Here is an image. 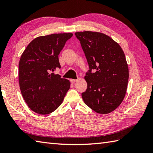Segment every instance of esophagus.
<instances>
[{
    "mask_svg": "<svg viewBox=\"0 0 153 153\" xmlns=\"http://www.w3.org/2000/svg\"><path fill=\"white\" fill-rule=\"evenodd\" d=\"M77 80H78V79H71L70 81H71V83H74L75 82H76Z\"/></svg>",
    "mask_w": 153,
    "mask_h": 153,
    "instance_id": "1",
    "label": "esophagus"
}]
</instances>
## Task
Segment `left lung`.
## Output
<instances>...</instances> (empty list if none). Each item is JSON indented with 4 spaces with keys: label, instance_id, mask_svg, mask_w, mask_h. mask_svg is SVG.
I'll list each match as a JSON object with an SVG mask.
<instances>
[{
    "label": "left lung",
    "instance_id": "1",
    "mask_svg": "<svg viewBox=\"0 0 153 153\" xmlns=\"http://www.w3.org/2000/svg\"><path fill=\"white\" fill-rule=\"evenodd\" d=\"M75 35L89 66L84 77L87 88L82 94L83 101L99 114L112 112L123 101L128 87L129 69L124 53L118 43L100 32L85 31Z\"/></svg>",
    "mask_w": 153,
    "mask_h": 153
}]
</instances>
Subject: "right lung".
I'll return each instance as SVG.
<instances>
[{
    "mask_svg": "<svg viewBox=\"0 0 153 153\" xmlns=\"http://www.w3.org/2000/svg\"><path fill=\"white\" fill-rule=\"evenodd\" d=\"M73 33H54L40 36L30 42L19 62V85L27 106L39 114L56 110L68 91L70 82L52 73L60 68L58 55Z\"/></svg>",
    "mask_w": 153,
    "mask_h": 153,
    "instance_id": "obj_1",
    "label": "right lung"
}]
</instances>
